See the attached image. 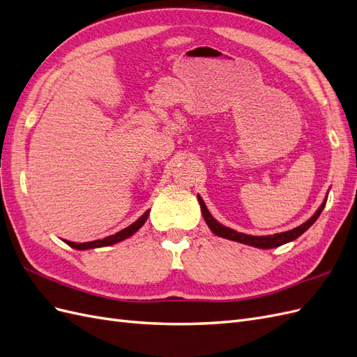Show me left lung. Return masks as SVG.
Returning <instances> with one entry per match:
<instances>
[{
    "label": "left lung",
    "instance_id": "obj_1",
    "mask_svg": "<svg viewBox=\"0 0 357 357\" xmlns=\"http://www.w3.org/2000/svg\"><path fill=\"white\" fill-rule=\"evenodd\" d=\"M198 201H199V205H201L204 219H205V222H207L208 228L213 231V234H215L218 236H222V238H226V240L238 241V243L253 245V247H257V248H274V247H278L282 244H286L289 241L296 240L299 235L304 234L310 228V226L319 219V215L323 211V207H325V204H326V201L323 202L320 205V208L316 211V214L312 215L310 220H307L305 223H302L301 226H298V228H295V229H290V231L282 232V234L266 235V236H255V235H247V234L236 232L231 228H226V226H223L222 223H219L218 220L213 218L211 213L207 208V205H205V202L199 197H198Z\"/></svg>",
    "mask_w": 357,
    "mask_h": 357
}]
</instances>
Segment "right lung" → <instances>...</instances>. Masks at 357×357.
<instances>
[{
    "instance_id": "obj_1",
    "label": "right lung",
    "mask_w": 357,
    "mask_h": 357,
    "mask_svg": "<svg viewBox=\"0 0 357 357\" xmlns=\"http://www.w3.org/2000/svg\"><path fill=\"white\" fill-rule=\"evenodd\" d=\"M147 215H149V211H146L142 218H139L137 222H134L131 226H128V228L122 229L121 232H117L114 235H110L107 236V238L104 240H96V241H91V243H71V241H66L70 247L73 248H77V250H88V248H95V247H105V245H112V244H116L119 241H123L125 238H128V236H131L132 234H135L142 226L144 225V222L147 220Z\"/></svg>"
}]
</instances>
